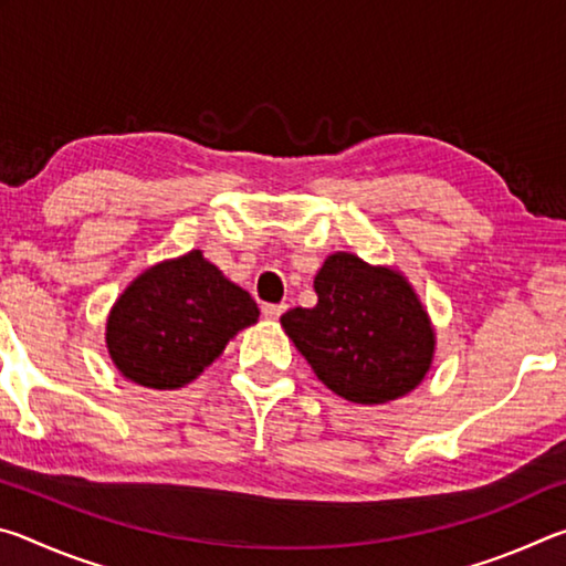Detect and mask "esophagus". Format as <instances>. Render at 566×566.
<instances>
[{
    "instance_id": "1",
    "label": "esophagus",
    "mask_w": 566,
    "mask_h": 566,
    "mask_svg": "<svg viewBox=\"0 0 566 566\" xmlns=\"http://www.w3.org/2000/svg\"><path fill=\"white\" fill-rule=\"evenodd\" d=\"M284 310H286V304H264L262 306V314L266 319H280L282 314H284Z\"/></svg>"
}]
</instances>
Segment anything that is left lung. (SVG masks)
Returning a JSON list of instances; mask_svg holds the SVG:
<instances>
[{
	"label": "left lung",
	"instance_id": "8db88e82",
	"mask_svg": "<svg viewBox=\"0 0 566 566\" xmlns=\"http://www.w3.org/2000/svg\"><path fill=\"white\" fill-rule=\"evenodd\" d=\"M317 304L282 314V327L314 375L354 405H387L429 375L437 332L397 266L334 252L314 276Z\"/></svg>",
	"mask_w": 566,
	"mask_h": 566
}]
</instances>
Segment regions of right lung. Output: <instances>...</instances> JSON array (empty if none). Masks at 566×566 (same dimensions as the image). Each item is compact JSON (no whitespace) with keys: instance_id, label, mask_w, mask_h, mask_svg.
<instances>
[{"instance_id":"obj_1","label":"right lung","mask_w":566,"mask_h":566,"mask_svg":"<svg viewBox=\"0 0 566 566\" xmlns=\"http://www.w3.org/2000/svg\"><path fill=\"white\" fill-rule=\"evenodd\" d=\"M260 319V306L202 249L132 280L112 304L104 342L124 379L149 389L195 381L229 339Z\"/></svg>"}]
</instances>
